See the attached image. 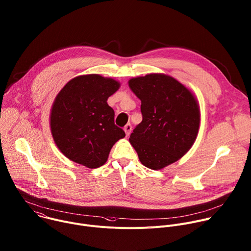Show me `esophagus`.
I'll return each mask as SVG.
<instances>
[{"label": "esophagus", "instance_id": "1", "mask_svg": "<svg viewBox=\"0 0 251 251\" xmlns=\"http://www.w3.org/2000/svg\"><path fill=\"white\" fill-rule=\"evenodd\" d=\"M124 131H125V133H126V136H129V135H130V133H131V131H132V126H131L130 123L125 125Z\"/></svg>", "mask_w": 251, "mask_h": 251}]
</instances>
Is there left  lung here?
<instances>
[{"instance_id":"1","label":"left lung","mask_w":251,"mask_h":251,"mask_svg":"<svg viewBox=\"0 0 251 251\" xmlns=\"http://www.w3.org/2000/svg\"><path fill=\"white\" fill-rule=\"evenodd\" d=\"M128 82L142 102L143 116L129 142L145 166L161 170L194 144L200 125L197 100L182 83L164 74H149Z\"/></svg>"}]
</instances>
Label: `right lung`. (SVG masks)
<instances>
[{"instance_id":"add662e5","label":"right lung","mask_w":251,"mask_h":251,"mask_svg":"<svg viewBox=\"0 0 251 251\" xmlns=\"http://www.w3.org/2000/svg\"><path fill=\"white\" fill-rule=\"evenodd\" d=\"M119 88V81L92 74L72 78L57 95L50 114L51 133L69 159L89 169L100 168L113 145L125 137L107 104Z\"/></svg>"}]
</instances>
